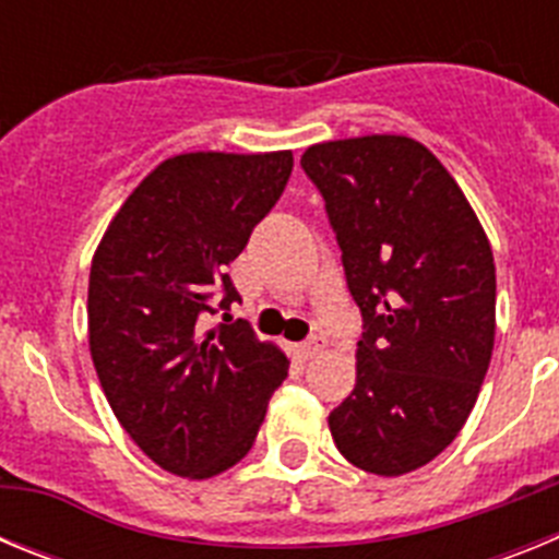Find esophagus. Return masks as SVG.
Listing matches in <instances>:
<instances>
[{"instance_id": "esophagus-1", "label": "esophagus", "mask_w": 559, "mask_h": 559, "mask_svg": "<svg viewBox=\"0 0 559 559\" xmlns=\"http://www.w3.org/2000/svg\"><path fill=\"white\" fill-rule=\"evenodd\" d=\"M324 347H328V338H322V335H310L305 344H299V355H302L305 360L316 358V355H322Z\"/></svg>"}]
</instances>
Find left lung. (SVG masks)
I'll return each instance as SVG.
<instances>
[{"instance_id":"1","label":"left lung","mask_w":559,"mask_h":559,"mask_svg":"<svg viewBox=\"0 0 559 559\" xmlns=\"http://www.w3.org/2000/svg\"><path fill=\"white\" fill-rule=\"evenodd\" d=\"M324 195L364 316L355 389L328 417L335 448L374 476L412 473L471 417L496 344V263L445 165L403 133L316 142Z\"/></svg>"}]
</instances>
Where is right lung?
<instances>
[{"mask_svg": "<svg viewBox=\"0 0 559 559\" xmlns=\"http://www.w3.org/2000/svg\"><path fill=\"white\" fill-rule=\"evenodd\" d=\"M294 153L195 151L153 167L88 271V353L114 417L173 476L212 478L254 445L288 355L246 322L201 328L237 299L226 265L288 185Z\"/></svg>", "mask_w": 559, "mask_h": 559, "instance_id": "add662e5", "label": "right lung"}]
</instances>
